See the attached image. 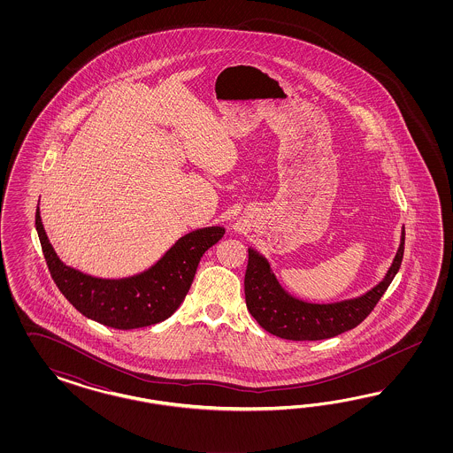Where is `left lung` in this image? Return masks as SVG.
<instances>
[{
  "label": "left lung",
  "mask_w": 453,
  "mask_h": 453,
  "mask_svg": "<svg viewBox=\"0 0 453 453\" xmlns=\"http://www.w3.org/2000/svg\"><path fill=\"white\" fill-rule=\"evenodd\" d=\"M405 244L402 226L395 257L382 280L367 292L335 302H311L296 297L275 275L269 259L254 247H249L244 290L247 311L262 329L288 341H322L354 329L369 316L375 303L397 275Z\"/></svg>",
  "instance_id": "left-lung-1"
}]
</instances>
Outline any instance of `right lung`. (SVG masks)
<instances>
[{"mask_svg":"<svg viewBox=\"0 0 453 453\" xmlns=\"http://www.w3.org/2000/svg\"><path fill=\"white\" fill-rule=\"evenodd\" d=\"M36 231L48 269L61 294L82 316L119 330L148 327L173 316L191 288L201 257L226 234L222 226L196 229L178 239L146 271L106 279L81 273L58 257L42 226L40 203Z\"/></svg>","mask_w":453,"mask_h":453,"instance_id":"right-lung-1","label":"right lung"}]
</instances>
